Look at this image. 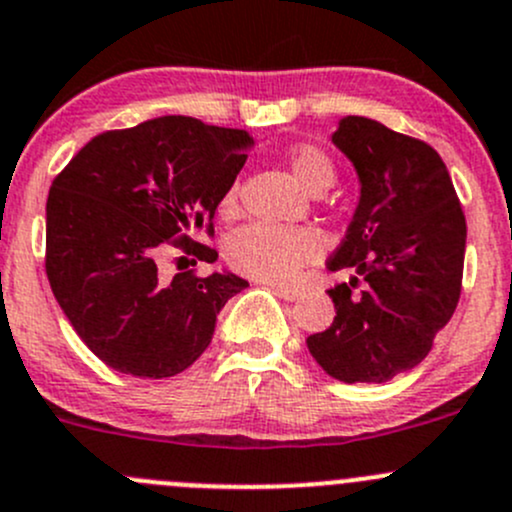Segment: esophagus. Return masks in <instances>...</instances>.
I'll use <instances>...</instances> for the list:
<instances>
[{
  "mask_svg": "<svg viewBox=\"0 0 512 512\" xmlns=\"http://www.w3.org/2000/svg\"><path fill=\"white\" fill-rule=\"evenodd\" d=\"M270 287L277 297L287 299V302H294V299H299V294H302L297 287H280V285H270Z\"/></svg>",
  "mask_w": 512,
  "mask_h": 512,
  "instance_id": "1",
  "label": "esophagus"
}]
</instances>
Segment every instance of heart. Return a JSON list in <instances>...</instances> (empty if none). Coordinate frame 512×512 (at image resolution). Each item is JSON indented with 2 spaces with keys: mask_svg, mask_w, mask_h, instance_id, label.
Listing matches in <instances>:
<instances>
[{
  "mask_svg": "<svg viewBox=\"0 0 512 512\" xmlns=\"http://www.w3.org/2000/svg\"><path fill=\"white\" fill-rule=\"evenodd\" d=\"M289 173L309 193H324L334 180L332 160L317 148H294L287 158ZM235 208V190L223 198V210ZM322 252L317 232L304 227H280L252 223L232 232L225 242V260L240 275L272 285H287L297 277L302 265Z\"/></svg>",
  "mask_w": 512,
  "mask_h": 512,
  "instance_id": "obj_1",
  "label": "heart"
}]
</instances>
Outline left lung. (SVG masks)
Instances as JSON below:
<instances>
[{
    "instance_id": "1",
    "label": "left lung",
    "mask_w": 512,
    "mask_h": 512,
    "mask_svg": "<svg viewBox=\"0 0 512 512\" xmlns=\"http://www.w3.org/2000/svg\"><path fill=\"white\" fill-rule=\"evenodd\" d=\"M332 143L354 165L359 203L327 270L354 277L329 289L337 317L307 347L344 384H386L426 359L456 312L466 215L428 143L364 116H344ZM359 279L367 289L352 295Z\"/></svg>"
}]
</instances>
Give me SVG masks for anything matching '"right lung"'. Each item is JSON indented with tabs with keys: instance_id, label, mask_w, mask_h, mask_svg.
<instances>
[{
	"instance_id": "add662e5",
	"label": "right lung",
	"mask_w": 512,
	"mask_h": 512,
	"mask_svg": "<svg viewBox=\"0 0 512 512\" xmlns=\"http://www.w3.org/2000/svg\"><path fill=\"white\" fill-rule=\"evenodd\" d=\"M252 143L240 128L163 116L91 138L56 175L46 200V277L103 364L165 379L208 349L220 309L247 280L227 270L168 280L158 265L168 247L218 260L190 235L213 232Z\"/></svg>"
}]
</instances>
